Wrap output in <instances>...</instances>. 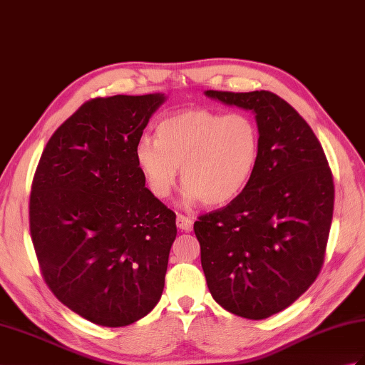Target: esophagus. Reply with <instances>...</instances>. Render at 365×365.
I'll return each mask as SVG.
<instances>
[{"label": "esophagus", "mask_w": 365, "mask_h": 365, "mask_svg": "<svg viewBox=\"0 0 365 365\" xmlns=\"http://www.w3.org/2000/svg\"><path fill=\"white\" fill-rule=\"evenodd\" d=\"M175 224H177V227L180 228L182 232H191L192 227H194L192 219L188 217V216H183V215H177Z\"/></svg>", "instance_id": "obj_1"}]
</instances>
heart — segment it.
Segmentation results:
<instances>
[{"instance_id": "b5f03b06", "label": "heart", "mask_w": 365, "mask_h": 365, "mask_svg": "<svg viewBox=\"0 0 365 365\" xmlns=\"http://www.w3.org/2000/svg\"><path fill=\"white\" fill-rule=\"evenodd\" d=\"M259 158V132L242 113L185 110L157 127L155 141L143 137L135 160L150 192L166 197L180 168L186 202L210 207L232 202L252 180Z\"/></svg>"}]
</instances>
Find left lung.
Returning a JSON list of instances; mask_svg holds the SVG:
<instances>
[{
	"label": "left lung",
	"mask_w": 365,
	"mask_h": 365,
	"mask_svg": "<svg viewBox=\"0 0 365 365\" xmlns=\"http://www.w3.org/2000/svg\"><path fill=\"white\" fill-rule=\"evenodd\" d=\"M205 95L255 113L259 158L238 197L194 222L202 269L224 309L261 320L292 304L320 272L334 207L331 169L308 123L274 93Z\"/></svg>",
	"instance_id": "obj_1"
}]
</instances>
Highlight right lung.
Segmentation results:
<instances>
[{
    "label": "right lung",
    "instance_id": "add662e5",
    "mask_svg": "<svg viewBox=\"0 0 365 365\" xmlns=\"http://www.w3.org/2000/svg\"><path fill=\"white\" fill-rule=\"evenodd\" d=\"M165 95L95 98L53 133L29 199L49 289L93 324L125 327L162 297L175 213L144 183L135 148Z\"/></svg>",
    "mask_w": 365,
    "mask_h": 365
}]
</instances>
